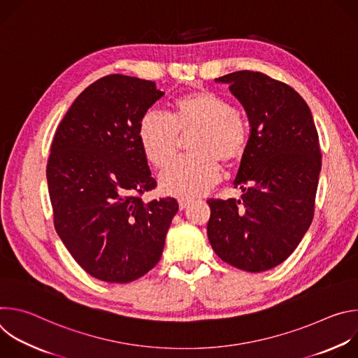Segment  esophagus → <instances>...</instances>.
<instances>
[{
	"label": "esophagus",
	"mask_w": 358,
	"mask_h": 358,
	"mask_svg": "<svg viewBox=\"0 0 358 358\" xmlns=\"http://www.w3.org/2000/svg\"><path fill=\"white\" fill-rule=\"evenodd\" d=\"M189 203H191V201L187 199V198H180V199H178V207H180V210L188 208Z\"/></svg>",
	"instance_id": "esophagus-1"
}]
</instances>
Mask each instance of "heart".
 I'll return each instance as SVG.
<instances>
[{
    "instance_id": "1",
    "label": "heart",
    "mask_w": 358,
    "mask_h": 358,
    "mask_svg": "<svg viewBox=\"0 0 358 358\" xmlns=\"http://www.w3.org/2000/svg\"><path fill=\"white\" fill-rule=\"evenodd\" d=\"M196 133L189 143L195 156L181 159L160 176L164 192L194 198L207 192L221 178L218 160L238 162L246 150L249 129L245 119L222 96L202 90L176 100L174 115L150 109L141 117L138 140L145 160L164 169L177 155L180 134Z\"/></svg>"
}]
</instances>
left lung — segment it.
I'll return each mask as SVG.
<instances>
[{
    "mask_svg": "<svg viewBox=\"0 0 358 358\" xmlns=\"http://www.w3.org/2000/svg\"><path fill=\"white\" fill-rule=\"evenodd\" d=\"M228 83L250 126L234 181L242 199H208V239L218 257L246 272L286 261L309 229L322 152L312 112L289 85L262 72L238 71Z\"/></svg>",
    "mask_w": 358,
    "mask_h": 358,
    "instance_id": "left-lung-1",
    "label": "left lung"
}]
</instances>
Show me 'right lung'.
<instances>
[{
	"instance_id": "right-lung-1",
	"label": "right lung",
	"mask_w": 358,
	"mask_h": 358,
	"mask_svg": "<svg viewBox=\"0 0 358 358\" xmlns=\"http://www.w3.org/2000/svg\"><path fill=\"white\" fill-rule=\"evenodd\" d=\"M156 83L108 75L89 85L59 123L46 164L54 225L90 276L129 283L155 268L178 211L176 198H140L157 187L138 140Z\"/></svg>"
}]
</instances>
